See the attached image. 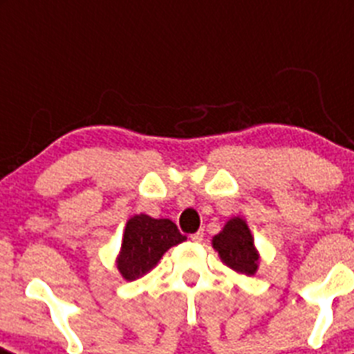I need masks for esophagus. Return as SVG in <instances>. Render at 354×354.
Returning <instances> with one entry per match:
<instances>
[{
    "instance_id": "obj_1",
    "label": "esophagus",
    "mask_w": 354,
    "mask_h": 354,
    "mask_svg": "<svg viewBox=\"0 0 354 354\" xmlns=\"http://www.w3.org/2000/svg\"><path fill=\"white\" fill-rule=\"evenodd\" d=\"M189 240L195 241V243H201V241L204 240V231H197L193 232V234H189Z\"/></svg>"
}]
</instances>
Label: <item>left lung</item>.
Returning a JSON list of instances; mask_svg holds the SVG:
<instances>
[{
  "mask_svg": "<svg viewBox=\"0 0 354 354\" xmlns=\"http://www.w3.org/2000/svg\"><path fill=\"white\" fill-rule=\"evenodd\" d=\"M213 247L218 250L223 263L232 270L252 276L258 268L254 240L250 236L247 223L241 218L229 220L223 231L213 238Z\"/></svg>",
  "mask_w": 354,
  "mask_h": 354,
  "instance_id": "8db88e82",
  "label": "left lung"
}]
</instances>
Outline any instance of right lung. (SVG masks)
<instances>
[{"instance_id":"add662e5","label":"right lung","mask_w":354,"mask_h":354,"mask_svg":"<svg viewBox=\"0 0 354 354\" xmlns=\"http://www.w3.org/2000/svg\"><path fill=\"white\" fill-rule=\"evenodd\" d=\"M184 240L171 220L136 214L127 222L118 268L127 281L138 279L156 267L166 250Z\"/></svg>"}]
</instances>
